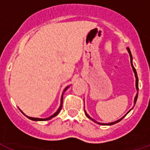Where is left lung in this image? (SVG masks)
<instances>
[{
    "label": "left lung",
    "mask_w": 150,
    "mask_h": 150,
    "mask_svg": "<svg viewBox=\"0 0 150 150\" xmlns=\"http://www.w3.org/2000/svg\"><path fill=\"white\" fill-rule=\"evenodd\" d=\"M127 50H128V52H129V56H130V63H131L132 68H133V71H134V74H135V77H136V87H137V90H139V85H138V77H137V71H136L135 68L133 67V63H132V59H133V58H132L131 52H130V50H129V48H127ZM137 98H138V94H137V96H136V98H135V100H134V103H135V104H136V102H137ZM85 115H86L87 117H88V118H90L91 120H92L93 121L96 122L97 124H100V125H113V124H117V123H118V122H119V121H120V120H121L122 119L124 118V117L120 118V120H117V121H115V122H113V123H109V124H101V123H98V122H97V121H95V120H93V119H92V118H91L90 117H89V116L88 115V114H87V113H86V112H85Z\"/></svg>",
    "instance_id": "1"
}]
</instances>
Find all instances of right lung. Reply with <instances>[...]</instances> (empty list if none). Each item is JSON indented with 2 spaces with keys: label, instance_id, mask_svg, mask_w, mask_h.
<instances>
[{
  "label": "right lung",
  "instance_id": "right-lung-1",
  "mask_svg": "<svg viewBox=\"0 0 150 150\" xmlns=\"http://www.w3.org/2000/svg\"><path fill=\"white\" fill-rule=\"evenodd\" d=\"M68 88H69V86H68L67 88H65V90H64V91H65L66 90V89H67ZM62 100H63V94H62V98H61V105H60V108H59V110H58L57 111H56V113H55V114H53V115H52L51 117H50L45 118V119H41V118L30 117H27V116H26V117H28L29 119H30V120H36V121H38V120H39V121H42V120H50V119H51V118L54 117H56V116L57 115V114H59V112H60V110H61L62 108ZM21 112H22V111H21Z\"/></svg>",
  "mask_w": 150,
  "mask_h": 150
}]
</instances>
